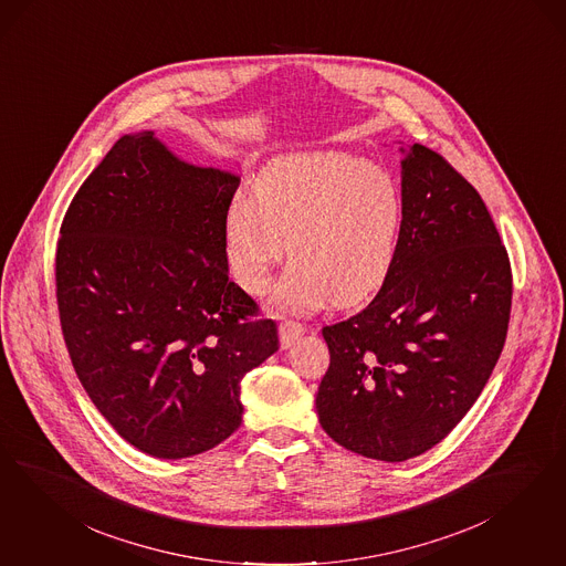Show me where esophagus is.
<instances>
[{"mask_svg":"<svg viewBox=\"0 0 566 566\" xmlns=\"http://www.w3.org/2000/svg\"><path fill=\"white\" fill-rule=\"evenodd\" d=\"M306 331V327L302 325V323H297V321H292V318H285V321H281V325H279V337H281V346L283 347H292L295 344V339L302 335Z\"/></svg>","mask_w":566,"mask_h":566,"instance_id":"34e87169","label":"esophagus"}]
</instances>
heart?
<instances>
[{"label": "heart", "mask_w": 566, "mask_h": 566, "mask_svg": "<svg viewBox=\"0 0 566 566\" xmlns=\"http://www.w3.org/2000/svg\"><path fill=\"white\" fill-rule=\"evenodd\" d=\"M403 198L379 166L342 151L279 156L252 196L224 214V245L239 285L266 292L273 269L293 260L274 290L283 308L308 312L335 302L356 306L384 287L400 241Z\"/></svg>", "instance_id": "heart-1"}]
</instances>
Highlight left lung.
I'll return each instance as SVG.
<instances>
[{
	"label": "left lung",
	"instance_id": "1",
	"mask_svg": "<svg viewBox=\"0 0 566 566\" xmlns=\"http://www.w3.org/2000/svg\"><path fill=\"white\" fill-rule=\"evenodd\" d=\"M400 241L365 311L323 328L331 363L316 394L328 438L401 462L471 410L509 333L511 258L481 196L441 154L401 163Z\"/></svg>",
	"mask_w": 566,
	"mask_h": 566
}]
</instances>
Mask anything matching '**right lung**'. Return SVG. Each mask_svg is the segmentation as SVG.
<instances>
[{"label":"right lung","instance_id":"obj_1","mask_svg":"<svg viewBox=\"0 0 566 566\" xmlns=\"http://www.w3.org/2000/svg\"><path fill=\"white\" fill-rule=\"evenodd\" d=\"M239 179L185 165L151 130L120 137L78 187L55 248V300L95 408L149 457H196L238 431L241 379L279 349L229 281Z\"/></svg>","mask_w":566,"mask_h":566}]
</instances>
